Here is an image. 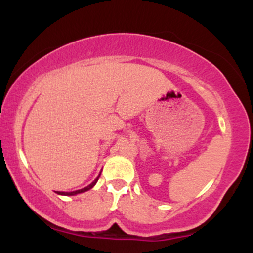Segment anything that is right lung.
I'll return each mask as SVG.
<instances>
[{"label": "right lung", "mask_w": 253, "mask_h": 253, "mask_svg": "<svg viewBox=\"0 0 253 253\" xmlns=\"http://www.w3.org/2000/svg\"><path fill=\"white\" fill-rule=\"evenodd\" d=\"M98 177H100V176H98ZM98 177H97L96 179H95L94 182H92V183H90V184L88 185V187L83 188V189H80V190H75V191H70V193H65V191H57V194H59V195H69V196H72V195H77V194L84 193V191H86V190L91 189V188L94 187L95 184H96V182L98 181Z\"/></svg>", "instance_id": "obj_1"}]
</instances>
